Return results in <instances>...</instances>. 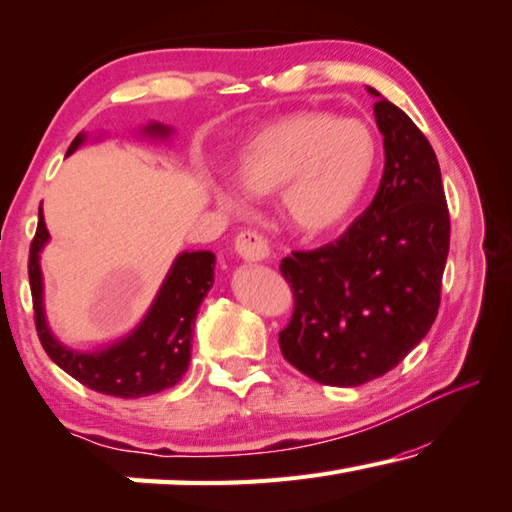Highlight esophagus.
I'll return each mask as SVG.
<instances>
[{
	"instance_id": "obj_1",
	"label": "esophagus",
	"mask_w": 512,
	"mask_h": 512,
	"mask_svg": "<svg viewBox=\"0 0 512 512\" xmlns=\"http://www.w3.org/2000/svg\"><path fill=\"white\" fill-rule=\"evenodd\" d=\"M234 250L241 259L246 262H264V259L271 257V246L262 234L255 230H241L234 239Z\"/></svg>"
}]
</instances>
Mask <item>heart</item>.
<instances>
[{
	"label": "heart",
	"mask_w": 512,
	"mask_h": 512,
	"mask_svg": "<svg viewBox=\"0 0 512 512\" xmlns=\"http://www.w3.org/2000/svg\"><path fill=\"white\" fill-rule=\"evenodd\" d=\"M378 159L376 136L355 118L298 111L259 127L241 145L237 175L255 196L280 191L285 221L305 237L335 230L358 205ZM237 209V191L218 193Z\"/></svg>",
	"instance_id": "heart-1"
}]
</instances>
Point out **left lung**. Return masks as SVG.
<instances>
[{
	"instance_id": "1",
	"label": "left lung",
	"mask_w": 512,
	"mask_h": 512,
	"mask_svg": "<svg viewBox=\"0 0 512 512\" xmlns=\"http://www.w3.org/2000/svg\"><path fill=\"white\" fill-rule=\"evenodd\" d=\"M369 93L385 145L376 196L342 237L280 262L294 291L280 351L332 387L380 378L428 335L449 255V207L431 143L396 104Z\"/></svg>"
}]
</instances>
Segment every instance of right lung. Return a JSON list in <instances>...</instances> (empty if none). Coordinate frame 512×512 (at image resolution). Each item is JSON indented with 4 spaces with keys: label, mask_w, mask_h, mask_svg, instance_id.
<instances>
[{
    "label": "right lung",
    "mask_w": 512,
    "mask_h": 512,
    "mask_svg": "<svg viewBox=\"0 0 512 512\" xmlns=\"http://www.w3.org/2000/svg\"><path fill=\"white\" fill-rule=\"evenodd\" d=\"M145 132L152 136H168L170 129L150 123ZM86 136L79 134L70 143L68 154L75 152ZM50 239L43 209H38L36 237L29 248V285L34 298V321L40 344L52 362L79 380L81 385L107 396L139 399L157 394L180 383L191 360V330L196 323L198 307L214 285V253H182L166 275L150 312L132 335L123 342L104 348L100 353H77L54 339L43 314V275L38 255Z\"/></svg>",
    "instance_id": "1"
}]
</instances>
